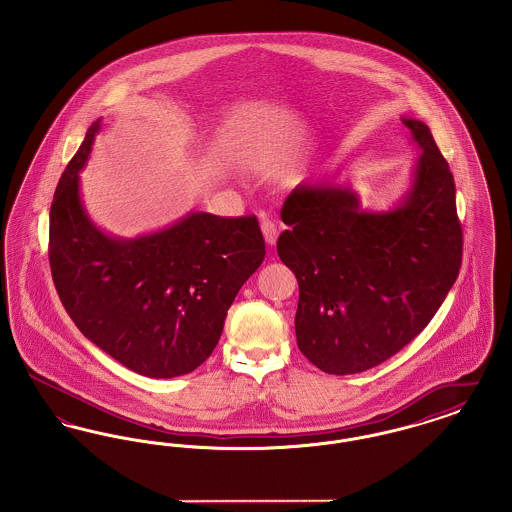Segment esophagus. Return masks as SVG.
I'll return each instance as SVG.
<instances>
[{"label": "esophagus", "instance_id": "obj_1", "mask_svg": "<svg viewBox=\"0 0 512 512\" xmlns=\"http://www.w3.org/2000/svg\"><path fill=\"white\" fill-rule=\"evenodd\" d=\"M261 230H263V236H265L267 245L272 247V245L276 244V240H278V228H276V224H274L272 220H261Z\"/></svg>", "mask_w": 512, "mask_h": 512}]
</instances>
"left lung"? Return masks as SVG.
Instances as JSON below:
<instances>
[{
	"mask_svg": "<svg viewBox=\"0 0 512 512\" xmlns=\"http://www.w3.org/2000/svg\"><path fill=\"white\" fill-rule=\"evenodd\" d=\"M420 155L388 211H368L351 184H299L282 207L280 261L299 284V351L328 374L384 363L438 313L463 261L455 182L430 128L403 117Z\"/></svg>",
	"mask_w": 512,
	"mask_h": 512,
	"instance_id": "obj_1",
	"label": "left lung"
}]
</instances>
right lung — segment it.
<instances>
[{
  "instance_id": "add662e5",
  "label": "right lung",
  "mask_w": 512,
  "mask_h": 512,
  "mask_svg": "<svg viewBox=\"0 0 512 512\" xmlns=\"http://www.w3.org/2000/svg\"><path fill=\"white\" fill-rule=\"evenodd\" d=\"M101 119L74 153L49 211V265L76 328L122 366L174 378L209 359L226 311L265 259L255 217L190 211L171 226L119 238L90 219L80 174Z\"/></svg>"
}]
</instances>
